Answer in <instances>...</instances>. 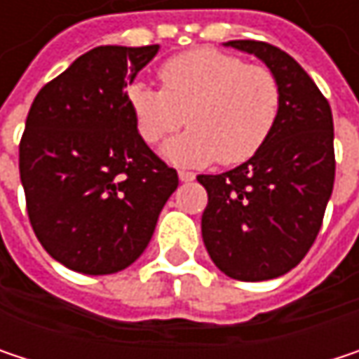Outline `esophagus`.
I'll use <instances>...</instances> for the list:
<instances>
[{"label":"esophagus","instance_id":"1","mask_svg":"<svg viewBox=\"0 0 359 359\" xmlns=\"http://www.w3.org/2000/svg\"><path fill=\"white\" fill-rule=\"evenodd\" d=\"M179 179L182 182H191V180L195 179V175L193 172H187V170H179Z\"/></svg>","mask_w":359,"mask_h":359}]
</instances>
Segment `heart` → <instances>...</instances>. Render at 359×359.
<instances>
[{
	"label": "heart",
	"instance_id": "1",
	"mask_svg": "<svg viewBox=\"0 0 359 359\" xmlns=\"http://www.w3.org/2000/svg\"><path fill=\"white\" fill-rule=\"evenodd\" d=\"M160 81L162 89L130 85L126 100L145 143H160L191 124L162 149L175 164L248 162L274 130L280 87L266 66L199 47L170 57L160 68Z\"/></svg>",
	"mask_w": 359,
	"mask_h": 359
}]
</instances>
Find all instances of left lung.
I'll return each instance as SVG.
<instances>
[{
	"label": "left lung",
	"mask_w": 359,
	"mask_h": 359,
	"mask_svg": "<svg viewBox=\"0 0 359 359\" xmlns=\"http://www.w3.org/2000/svg\"><path fill=\"white\" fill-rule=\"evenodd\" d=\"M262 60L280 87V109L264 147L222 175H199L208 191L201 237L212 262L237 280L287 274L310 251L334 182L332 111L316 83L283 49L229 41Z\"/></svg>",
	"instance_id": "left-lung-1"
}]
</instances>
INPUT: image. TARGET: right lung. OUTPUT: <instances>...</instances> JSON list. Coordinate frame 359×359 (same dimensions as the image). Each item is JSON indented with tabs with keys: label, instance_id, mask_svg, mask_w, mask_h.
Listing matches in <instances>:
<instances>
[{
	"label": "right lung",
	"instance_id": "obj_1",
	"mask_svg": "<svg viewBox=\"0 0 359 359\" xmlns=\"http://www.w3.org/2000/svg\"><path fill=\"white\" fill-rule=\"evenodd\" d=\"M160 45H102L47 83L29 109L20 180L39 243L83 274L128 268L179 187L137 133L126 87Z\"/></svg>",
	"mask_w": 359,
	"mask_h": 359
}]
</instances>
